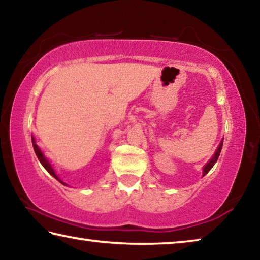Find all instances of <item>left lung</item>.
I'll use <instances>...</instances> for the list:
<instances>
[{"instance_id":"1","label":"left lung","mask_w":260,"mask_h":260,"mask_svg":"<svg viewBox=\"0 0 260 260\" xmlns=\"http://www.w3.org/2000/svg\"><path fill=\"white\" fill-rule=\"evenodd\" d=\"M222 143H223V141H221V142H220V144H219V147H218V149H217V151L214 152V155L212 156V158H211V159L209 160V162L208 164H206L205 166H204V169H203V177L204 175L209 172V171L212 169L213 167V165L215 164V162H217V160H218V158H219V155H220V152H221V149H222Z\"/></svg>"}]
</instances>
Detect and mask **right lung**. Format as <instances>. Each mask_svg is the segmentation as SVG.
Instances as JSON below:
<instances>
[{"mask_svg": "<svg viewBox=\"0 0 260 260\" xmlns=\"http://www.w3.org/2000/svg\"><path fill=\"white\" fill-rule=\"evenodd\" d=\"M32 143H33V148H34V151H35V155H37V157H38V159L39 160H40V162H41V164H42V166L43 167H45V169L48 171V172H49L51 175H52V177H54L55 179H57V180H58V181H60L61 183H63V184H65L63 181H61V180L58 178V177H57V174H56V172H55V170H54V167H52L51 166V164H50V162L49 161H48V159H47V158L45 157V155H43V153H42V151L40 150V148H39L38 147V144L37 143H35V140H34V138H33V136H32Z\"/></svg>", "mask_w": 260, "mask_h": 260, "instance_id": "right-lung-1", "label": "right lung"}]
</instances>
